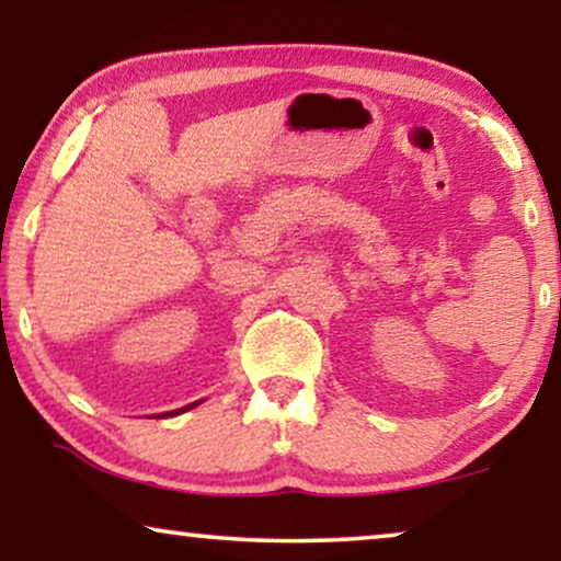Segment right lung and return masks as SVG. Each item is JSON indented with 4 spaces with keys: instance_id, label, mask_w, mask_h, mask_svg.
<instances>
[{
    "instance_id": "right-lung-1",
    "label": "right lung",
    "mask_w": 561,
    "mask_h": 561,
    "mask_svg": "<svg viewBox=\"0 0 561 561\" xmlns=\"http://www.w3.org/2000/svg\"><path fill=\"white\" fill-rule=\"evenodd\" d=\"M194 405H198V403H191V405H186V409H179V411H171V413H163V416H175V413H183V411H188V409H194Z\"/></svg>"
}]
</instances>
